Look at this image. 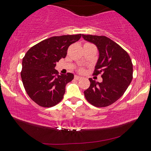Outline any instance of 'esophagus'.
<instances>
[{"instance_id": "1", "label": "esophagus", "mask_w": 151, "mask_h": 151, "mask_svg": "<svg viewBox=\"0 0 151 151\" xmlns=\"http://www.w3.org/2000/svg\"><path fill=\"white\" fill-rule=\"evenodd\" d=\"M82 78L81 76H75V80H81V79Z\"/></svg>"}]
</instances>
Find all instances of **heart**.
I'll use <instances>...</instances> for the list:
<instances>
[{"label": "heart", "instance_id": "obj_1", "mask_svg": "<svg viewBox=\"0 0 151 151\" xmlns=\"http://www.w3.org/2000/svg\"><path fill=\"white\" fill-rule=\"evenodd\" d=\"M79 71H80V72H83V71H84V69H83V68H80V69H79Z\"/></svg>", "mask_w": 151, "mask_h": 151}]
</instances>
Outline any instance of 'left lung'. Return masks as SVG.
<instances>
[{"label": "left lung", "mask_w": 151, "mask_h": 151, "mask_svg": "<svg viewBox=\"0 0 151 151\" xmlns=\"http://www.w3.org/2000/svg\"><path fill=\"white\" fill-rule=\"evenodd\" d=\"M82 37L98 48L99 57L93 75L101 73L103 78L101 83L89 78L90 86L84 91L85 98L94 106L111 105L123 95L131 83L133 68L131 58L121 46L105 36Z\"/></svg>", "instance_id": "1"}]
</instances>
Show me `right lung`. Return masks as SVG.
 <instances>
[{
	"label": "right lung",
	"instance_id": "obj_1",
	"mask_svg": "<svg viewBox=\"0 0 151 151\" xmlns=\"http://www.w3.org/2000/svg\"><path fill=\"white\" fill-rule=\"evenodd\" d=\"M81 34L52 37L35 45L22 58L20 73L28 95L42 107L55 106L63 99L65 86L74 75H58L56 63L65 58L69 46L81 39Z\"/></svg>",
	"mask_w": 151,
	"mask_h": 151
}]
</instances>
